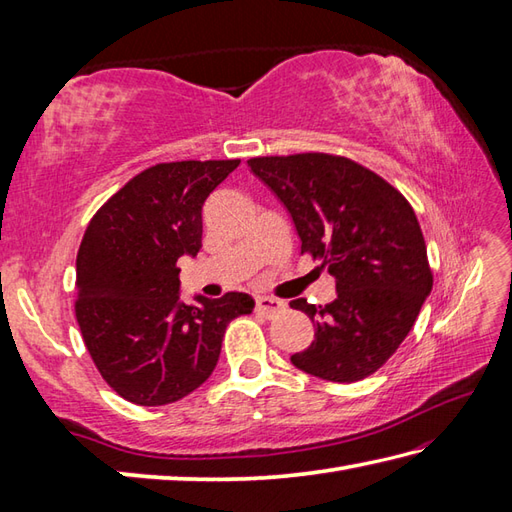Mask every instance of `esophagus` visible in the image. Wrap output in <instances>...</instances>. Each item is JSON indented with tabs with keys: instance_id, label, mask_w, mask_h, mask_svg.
Listing matches in <instances>:
<instances>
[{
	"instance_id": "1",
	"label": "esophagus",
	"mask_w": 512,
	"mask_h": 512,
	"mask_svg": "<svg viewBox=\"0 0 512 512\" xmlns=\"http://www.w3.org/2000/svg\"><path fill=\"white\" fill-rule=\"evenodd\" d=\"M255 310L259 314H264V317H275V314L286 310V303L279 301V299H273V297H257Z\"/></svg>"
}]
</instances>
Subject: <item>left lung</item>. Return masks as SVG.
<instances>
[{
    "instance_id": "left-lung-1",
    "label": "left lung",
    "mask_w": 512,
    "mask_h": 512,
    "mask_svg": "<svg viewBox=\"0 0 512 512\" xmlns=\"http://www.w3.org/2000/svg\"><path fill=\"white\" fill-rule=\"evenodd\" d=\"M248 167L284 202L301 255L321 259L336 279L328 306L290 303L314 323V341L290 356L292 365L332 383L374 374L405 341L433 288L411 204L378 173L343 156H259Z\"/></svg>"
}]
</instances>
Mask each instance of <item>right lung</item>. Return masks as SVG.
Masks as SVG:
<instances>
[{
  "instance_id": "1",
  "label": "right lung",
  "mask_w": 512,
  "mask_h": 512,
  "mask_svg": "<svg viewBox=\"0 0 512 512\" xmlns=\"http://www.w3.org/2000/svg\"><path fill=\"white\" fill-rule=\"evenodd\" d=\"M239 160H180L140 171L94 213L76 255L74 312L105 383L140 407L189 396L217 365L244 292L180 301L182 255L202 248V206Z\"/></svg>"
}]
</instances>
